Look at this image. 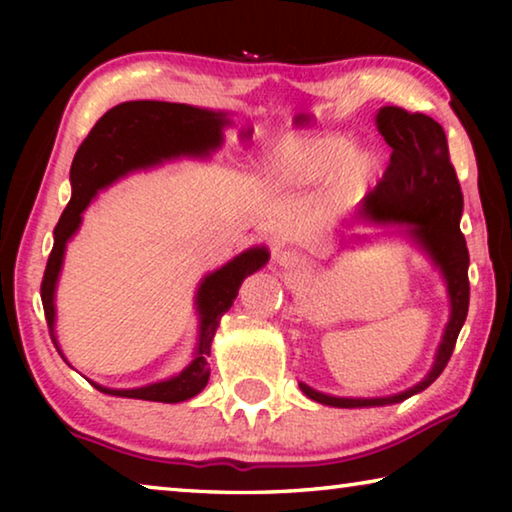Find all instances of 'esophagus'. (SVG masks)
<instances>
[{"label":"esophagus","mask_w":512,"mask_h":512,"mask_svg":"<svg viewBox=\"0 0 512 512\" xmlns=\"http://www.w3.org/2000/svg\"><path fill=\"white\" fill-rule=\"evenodd\" d=\"M275 262L284 268H291L300 262V255L296 253V250H280V253L275 255Z\"/></svg>","instance_id":"1"}]
</instances>
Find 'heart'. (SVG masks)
I'll use <instances>...</instances> for the list:
<instances>
[{"label":"heart","instance_id":"b5f03b06","mask_svg":"<svg viewBox=\"0 0 512 512\" xmlns=\"http://www.w3.org/2000/svg\"><path fill=\"white\" fill-rule=\"evenodd\" d=\"M377 153L352 146L343 133H287L262 155V173L277 189H309L329 180L339 201H350L375 178Z\"/></svg>","mask_w":512,"mask_h":512}]
</instances>
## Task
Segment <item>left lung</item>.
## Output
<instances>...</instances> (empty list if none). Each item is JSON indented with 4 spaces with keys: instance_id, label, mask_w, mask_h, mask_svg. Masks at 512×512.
Wrapping results in <instances>:
<instances>
[{
    "instance_id": "obj_1",
    "label": "left lung",
    "mask_w": 512,
    "mask_h": 512,
    "mask_svg": "<svg viewBox=\"0 0 512 512\" xmlns=\"http://www.w3.org/2000/svg\"><path fill=\"white\" fill-rule=\"evenodd\" d=\"M375 124L393 149L391 164L377 187L361 201L354 221L391 228L395 235L413 241L431 259L447 284L449 320L427 377L402 393L386 397H336L298 381L300 391L309 400L336 409L388 406L422 393L445 370L470 307V255L461 232L463 192L449 160L443 126L422 112H406L397 106L379 108Z\"/></svg>"
}]
</instances>
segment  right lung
Wrapping results in <instances>:
<instances>
[{"label":"right lung","instance_id":"1","mask_svg":"<svg viewBox=\"0 0 512 512\" xmlns=\"http://www.w3.org/2000/svg\"><path fill=\"white\" fill-rule=\"evenodd\" d=\"M230 126V115L223 110H207L169 101H126L103 115L85 137L69 169L72 198L54 230V248L42 277V307H45L51 339L56 343V287L63 271L67 241L79 232L83 212L92 198L115 185L133 171L160 167L178 158H210L221 149L223 128ZM271 253L266 246L248 248L228 264L207 273L196 289L198 343L194 359L169 379L153 381L140 388H106L90 381L97 391L131 400L176 404L192 400L207 386L212 341L221 316L235 302L241 282L259 271ZM60 352V348H58ZM65 359V357H63Z\"/></svg>","mask_w":512,"mask_h":512}]
</instances>
